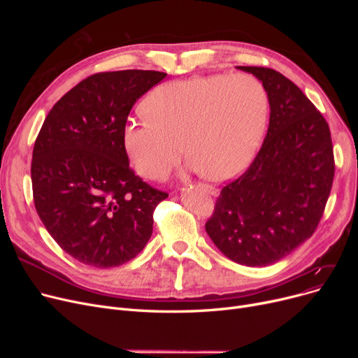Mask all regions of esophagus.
Instances as JSON below:
<instances>
[{
	"label": "esophagus",
	"mask_w": 358,
	"mask_h": 358,
	"mask_svg": "<svg viewBox=\"0 0 358 358\" xmlns=\"http://www.w3.org/2000/svg\"><path fill=\"white\" fill-rule=\"evenodd\" d=\"M203 189H204L206 192H208L209 194H212V196L216 194V192H217L213 185H208V184H203Z\"/></svg>",
	"instance_id": "obj_1"
}]
</instances>
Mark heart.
I'll return each mask as SVG.
<instances>
[{"label": "heart", "mask_w": 358, "mask_h": 358, "mask_svg": "<svg viewBox=\"0 0 358 358\" xmlns=\"http://www.w3.org/2000/svg\"><path fill=\"white\" fill-rule=\"evenodd\" d=\"M146 116L126 124L123 142L136 173L161 180L180 162L182 146L199 173L235 177L252 159L268 110L262 84L247 73L212 75L157 87Z\"/></svg>", "instance_id": "heart-1"}]
</instances>
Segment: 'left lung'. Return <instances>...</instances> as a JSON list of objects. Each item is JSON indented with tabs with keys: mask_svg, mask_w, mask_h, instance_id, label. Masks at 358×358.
Wrapping results in <instances>:
<instances>
[{
	"mask_svg": "<svg viewBox=\"0 0 358 358\" xmlns=\"http://www.w3.org/2000/svg\"><path fill=\"white\" fill-rule=\"evenodd\" d=\"M262 83L270 123L257 157L223 187L206 232L229 259L266 267L309 239L335 174L331 130L321 111L283 73L238 66Z\"/></svg>",
	"mask_w": 358,
	"mask_h": 358,
	"instance_id": "left-lung-1",
	"label": "left lung"
}]
</instances>
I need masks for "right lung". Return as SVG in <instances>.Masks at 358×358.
<instances>
[{
    "mask_svg": "<svg viewBox=\"0 0 358 358\" xmlns=\"http://www.w3.org/2000/svg\"><path fill=\"white\" fill-rule=\"evenodd\" d=\"M165 72H99L56 103L36 138L34 208L56 243L83 264L110 268L134 259L152 235L168 193L129 166L127 116Z\"/></svg>",
    "mask_w": 358,
    "mask_h": 358,
    "instance_id": "obj_1",
    "label": "right lung"
}]
</instances>
